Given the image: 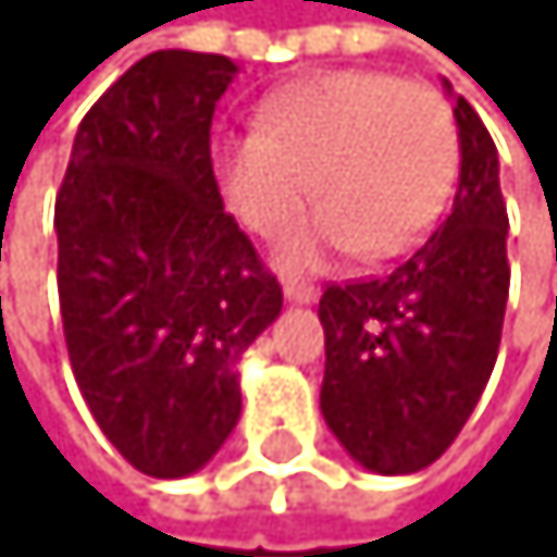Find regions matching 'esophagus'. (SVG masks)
Wrapping results in <instances>:
<instances>
[{"mask_svg": "<svg viewBox=\"0 0 557 557\" xmlns=\"http://www.w3.org/2000/svg\"><path fill=\"white\" fill-rule=\"evenodd\" d=\"M282 293H285V299L289 302H317V285H310V282H299V278H285L282 282Z\"/></svg>", "mask_w": 557, "mask_h": 557, "instance_id": "esophagus-1", "label": "esophagus"}]
</instances>
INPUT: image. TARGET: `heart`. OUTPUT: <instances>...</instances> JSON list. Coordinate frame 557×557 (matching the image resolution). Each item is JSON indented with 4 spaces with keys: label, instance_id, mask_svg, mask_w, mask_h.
I'll return each instance as SVG.
<instances>
[{
    "label": "heart",
    "instance_id": "obj_1",
    "mask_svg": "<svg viewBox=\"0 0 557 557\" xmlns=\"http://www.w3.org/2000/svg\"><path fill=\"white\" fill-rule=\"evenodd\" d=\"M285 268H313L356 247L391 258L443 212L457 174V132L443 97L387 72H324L264 100L261 128L219 146V181L240 223L275 233Z\"/></svg>",
    "mask_w": 557,
    "mask_h": 557
}]
</instances>
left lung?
Wrapping results in <instances>:
<instances>
[{
	"instance_id": "left-lung-1",
	"label": "left lung",
	"mask_w": 557,
	"mask_h": 557,
	"mask_svg": "<svg viewBox=\"0 0 557 557\" xmlns=\"http://www.w3.org/2000/svg\"><path fill=\"white\" fill-rule=\"evenodd\" d=\"M454 209L387 275L321 296V411L348 457L414 474L446 454L492 376L509 299V215L488 128L454 86Z\"/></svg>"
}]
</instances>
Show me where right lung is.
I'll use <instances>...</instances> for the list:
<instances>
[{"instance_id":"1","label":"right lung","mask_w":557,"mask_h":557,"mask_svg":"<svg viewBox=\"0 0 557 557\" xmlns=\"http://www.w3.org/2000/svg\"><path fill=\"white\" fill-rule=\"evenodd\" d=\"M236 62L152 51L103 94L54 201L59 302L76 383L149 478L201 471L240 419L244 351L282 289L223 209L212 114Z\"/></svg>"}]
</instances>
